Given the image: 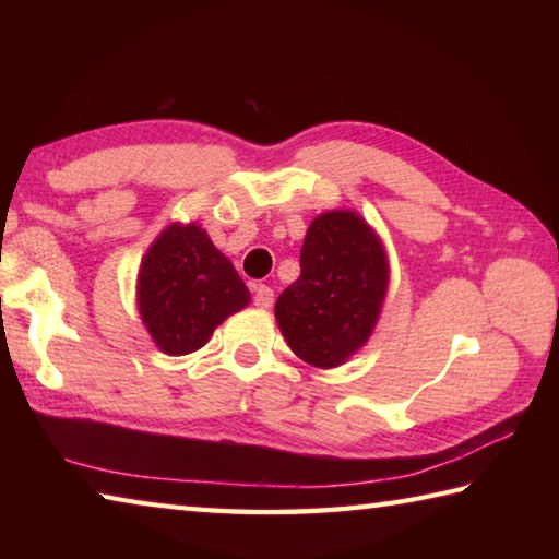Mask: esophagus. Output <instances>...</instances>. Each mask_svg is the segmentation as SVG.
<instances>
[{
	"label": "esophagus",
	"instance_id": "1",
	"mask_svg": "<svg viewBox=\"0 0 559 559\" xmlns=\"http://www.w3.org/2000/svg\"><path fill=\"white\" fill-rule=\"evenodd\" d=\"M253 302H257L259 308H271L273 306V290L269 286H257V290H253Z\"/></svg>",
	"mask_w": 559,
	"mask_h": 559
}]
</instances>
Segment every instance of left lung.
<instances>
[{"label":"left lung","mask_w":559,"mask_h":559,"mask_svg":"<svg viewBox=\"0 0 559 559\" xmlns=\"http://www.w3.org/2000/svg\"><path fill=\"white\" fill-rule=\"evenodd\" d=\"M390 259L365 216L330 210L310 222L300 249V276L276 300V323L302 362L333 370L374 333Z\"/></svg>","instance_id":"obj_1"}]
</instances>
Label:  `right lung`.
Listing matches in <instances>:
<instances>
[{
    "instance_id": "right-lung-1",
    "label": "right lung",
    "mask_w": 559,
    "mask_h": 559,
    "mask_svg": "<svg viewBox=\"0 0 559 559\" xmlns=\"http://www.w3.org/2000/svg\"><path fill=\"white\" fill-rule=\"evenodd\" d=\"M251 302L234 263L197 222H173L150 243L138 271V310L165 355L204 347L226 318Z\"/></svg>"
}]
</instances>
